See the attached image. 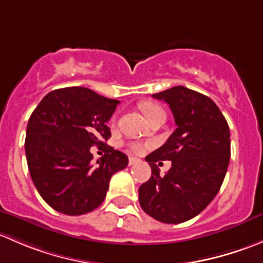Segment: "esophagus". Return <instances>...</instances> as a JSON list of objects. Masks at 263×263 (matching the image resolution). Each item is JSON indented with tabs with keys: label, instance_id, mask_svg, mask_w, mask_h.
Wrapping results in <instances>:
<instances>
[{
	"label": "esophagus",
	"instance_id": "34e87169",
	"mask_svg": "<svg viewBox=\"0 0 263 263\" xmlns=\"http://www.w3.org/2000/svg\"><path fill=\"white\" fill-rule=\"evenodd\" d=\"M140 159H137V158H129L128 159V165L129 166H132V165H136V164H139L140 163Z\"/></svg>",
	"mask_w": 263,
	"mask_h": 263
}]
</instances>
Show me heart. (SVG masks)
Listing matches in <instances>:
<instances>
[{
	"mask_svg": "<svg viewBox=\"0 0 263 263\" xmlns=\"http://www.w3.org/2000/svg\"><path fill=\"white\" fill-rule=\"evenodd\" d=\"M140 108H141L142 113H144V116L146 117L147 121L150 118H153V117L155 115H158V113L164 112L163 108H161L160 105L155 104V103H151V102L141 103V104H140ZM131 148L135 151V153L141 154V153H144L145 150H146L147 145L142 144V142H132Z\"/></svg>",
	"mask_w": 263,
	"mask_h": 263,
	"instance_id": "heart-1",
	"label": "heart"
}]
</instances>
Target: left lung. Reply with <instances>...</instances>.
I'll return each mask as SVG.
<instances>
[{
    "instance_id": "left-lung-1",
    "label": "left lung",
    "mask_w": 263,
    "mask_h": 263,
    "mask_svg": "<svg viewBox=\"0 0 263 263\" xmlns=\"http://www.w3.org/2000/svg\"><path fill=\"white\" fill-rule=\"evenodd\" d=\"M173 113L177 128L165 144L148 154L151 177L140 185L142 210L165 224H179L198 215L214 200L230 159L228 122L213 100L184 86L154 94ZM171 160L160 176L156 163Z\"/></svg>"
}]
</instances>
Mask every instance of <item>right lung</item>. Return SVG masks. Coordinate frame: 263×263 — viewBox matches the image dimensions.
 <instances>
[{
    "mask_svg": "<svg viewBox=\"0 0 263 263\" xmlns=\"http://www.w3.org/2000/svg\"><path fill=\"white\" fill-rule=\"evenodd\" d=\"M118 103L86 87H63L48 92L31 113L28 168L39 195L58 213L75 216L95 210L113 174L128 164L126 154L110 146L95 164L90 153L94 145H107V122Z\"/></svg>",
    "mask_w": 263,
    "mask_h": 263,
    "instance_id": "obj_1",
    "label": "right lung"
}]
</instances>
